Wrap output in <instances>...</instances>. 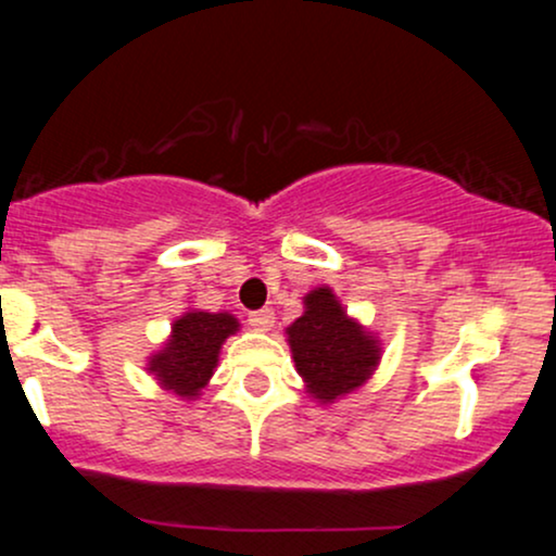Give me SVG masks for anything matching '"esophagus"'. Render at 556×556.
I'll return each instance as SVG.
<instances>
[{"label":"esophagus","instance_id":"34e87169","mask_svg":"<svg viewBox=\"0 0 556 556\" xmlns=\"http://www.w3.org/2000/svg\"><path fill=\"white\" fill-rule=\"evenodd\" d=\"M248 324H251L256 331H269L274 327V311L269 308L253 311V314H248Z\"/></svg>","mask_w":556,"mask_h":556}]
</instances>
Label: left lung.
<instances>
[{"label": "left lung", "instance_id": "1", "mask_svg": "<svg viewBox=\"0 0 556 556\" xmlns=\"http://www.w3.org/2000/svg\"><path fill=\"white\" fill-rule=\"evenodd\" d=\"M292 361L311 400L331 405L358 392L381 363L379 334L348 314L329 285L303 295V314L285 329Z\"/></svg>", "mask_w": 556, "mask_h": 556}]
</instances>
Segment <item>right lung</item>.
Instances as JSON below:
<instances>
[{
    "label": "right lung",
    "mask_w": 556,
    "mask_h": 556,
    "mask_svg": "<svg viewBox=\"0 0 556 556\" xmlns=\"http://www.w3.org/2000/svg\"><path fill=\"white\" fill-rule=\"evenodd\" d=\"M238 329L240 321L229 311L208 314L185 308V314L172 321L162 348L146 358V374L154 376L156 384L175 397L198 400L219 366L222 344Z\"/></svg>",
    "instance_id": "obj_1"
}]
</instances>
